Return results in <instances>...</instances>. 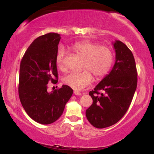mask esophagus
Listing matches in <instances>:
<instances>
[{"mask_svg": "<svg viewBox=\"0 0 154 154\" xmlns=\"http://www.w3.org/2000/svg\"><path fill=\"white\" fill-rule=\"evenodd\" d=\"M73 94H75V95H76V96H80V95H81V93L80 92H78V91H74L73 92Z\"/></svg>", "mask_w": 154, "mask_h": 154, "instance_id": "34e87169", "label": "esophagus"}]
</instances>
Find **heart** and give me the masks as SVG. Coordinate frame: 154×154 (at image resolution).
Masks as SVG:
<instances>
[{
  "label": "heart",
  "instance_id": "heart-1",
  "mask_svg": "<svg viewBox=\"0 0 154 154\" xmlns=\"http://www.w3.org/2000/svg\"><path fill=\"white\" fill-rule=\"evenodd\" d=\"M74 52L83 57L84 61L81 72H71L63 78L65 85L73 90H80L90 85L92 81V75L95 79H102L109 72L113 61V54L110 48L98 45L90 41H82L72 45ZM66 51L64 48L59 49L56 55V64L61 71L66 69L65 64Z\"/></svg>",
  "mask_w": 154,
  "mask_h": 154
}]
</instances>
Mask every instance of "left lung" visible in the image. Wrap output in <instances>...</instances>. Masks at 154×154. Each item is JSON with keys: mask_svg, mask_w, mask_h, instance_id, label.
Listing matches in <instances>:
<instances>
[{"mask_svg": "<svg viewBox=\"0 0 154 154\" xmlns=\"http://www.w3.org/2000/svg\"><path fill=\"white\" fill-rule=\"evenodd\" d=\"M113 45L116 60L112 69L89 92L93 102L85 115L90 124L97 128L109 127L123 118L137 85V73L132 52L120 41H116Z\"/></svg>", "mask_w": 154, "mask_h": 154, "instance_id": "left-lung-1", "label": "left lung"}]
</instances>
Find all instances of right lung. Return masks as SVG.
Segmentation results:
<instances>
[{
	"instance_id": "add662e5",
	"label": "right lung",
	"mask_w": 154,
	"mask_h": 154,
	"mask_svg": "<svg viewBox=\"0 0 154 154\" xmlns=\"http://www.w3.org/2000/svg\"><path fill=\"white\" fill-rule=\"evenodd\" d=\"M60 39V35L55 33L38 37L29 45L20 63V102L29 116L43 125L54 123L62 116L73 94V90L66 85L51 92L47 90L48 82L55 84L58 81L55 60Z\"/></svg>"
}]
</instances>
